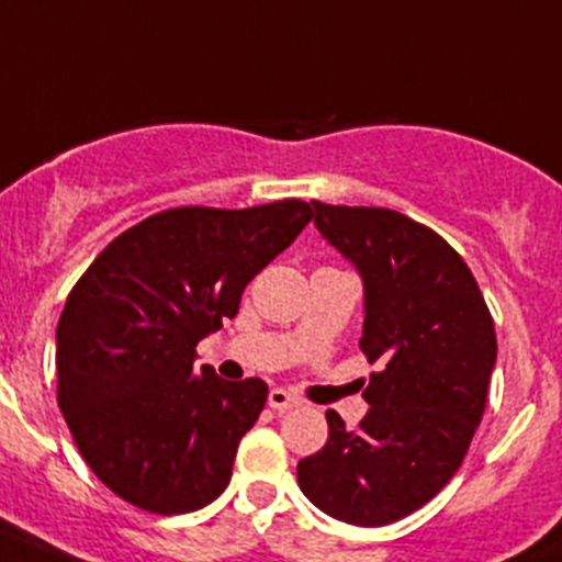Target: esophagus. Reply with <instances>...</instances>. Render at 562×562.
<instances>
[{"label": "esophagus", "instance_id": "34e87169", "mask_svg": "<svg viewBox=\"0 0 562 562\" xmlns=\"http://www.w3.org/2000/svg\"><path fill=\"white\" fill-rule=\"evenodd\" d=\"M269 406L274 408V412H288V408L299 406V397L291 395L288 390H282V386H274V390L269 392Z\"/></svg>", "mask_w": 562, "mask_h": 562}]
</instances>
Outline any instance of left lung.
Returning a JSON list of instances; mask_svg holds the SVG:
<instances>
[{
  "mask_svg": "<svg viewBox=\"0 0 562 562\" xmlns=\"http://www.w3.org/2000/svg\"><path fill=\"white\" fill-rule=\"evenodd\" d=\"M313 209L321 236L362 277L359 348L381 370L353 431L326 412L329 439L299 461V488L331 519L384 527L437 497L464 461L497 335L472 271L431 227L390 209Z\"/></svg>",
  "mask_w": 562,
  "mask_h": 562,
  "instance_id": "left-lung-1",
  "label": "left lung"
}]
</instances>
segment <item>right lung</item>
Returning a JSON list of instances; mask_svg holds the SVG:
<instances>
[{"label":"right lung","mask_w":562,"mask_h":562,"mask_svg":"<svg viewBox=\"0 0 562 562\" xmlns=\"http://www.w3.org/2000/svg\"><path fill=\"white\" fill-rule=\"evenodd\" d=\"M313 220L302 200L170 209L120 233L81 274L57 324V401L81 459L117 497L189 514L227 488L263 412L260 379L198 368V342Z\"/></svg>","instance_id":"right-lung-1"}]
</instances>
